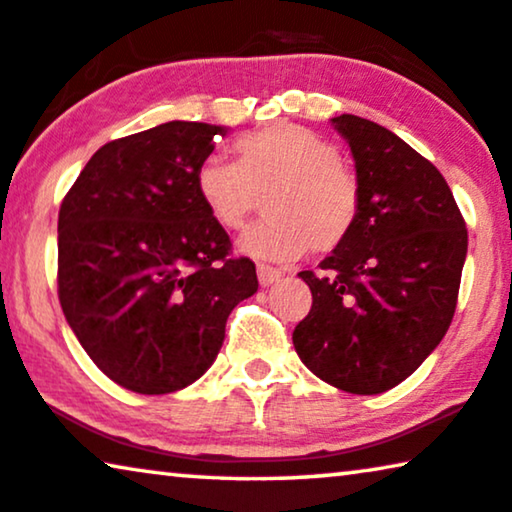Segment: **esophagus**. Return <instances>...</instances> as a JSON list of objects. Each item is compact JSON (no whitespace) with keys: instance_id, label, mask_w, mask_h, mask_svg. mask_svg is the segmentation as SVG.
Returning a JSON list of instances; mask_svg holds the SVG:
<instances>
[{"instance_id":"34e87169","label":"esophagus","mask_w":512,"mask_h":512,"mask_svg":"<svg viewBox=\"0 0 512 512\" xmlns=\"http://www.w3.org/2000/svg\"><path fill=\"white\" fill-rule=\"evenodd\" d=\"M280 276H283V271L280 269H273L269 264H257V278H259V285L262 287H269L273 283H278Z\"/></svg>"}]
</instances>
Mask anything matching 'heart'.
Returning <instances> with one entry per match:
<instances>
[{
    "label": "heart",
    "mask_w": 512,
    "mask_h": 512,
    "mask_svg": "<svg viewBox=\"0 0 512 512\" xmlns=\"http://www.w3.org/2000/svg\"><path fill=\"white\" fill-rule=\"evenodd\" d=\"M239 162L208 155L194 171L199 199L225 229H241L266 197L269 218L243 232L239 248L257 259L331 253L362 211L357 176L334 143L290 122L236 141Z\"/></svg>",
    "instance_id": "1"
}]
</instances>
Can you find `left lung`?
<instances>
[{
    "label": "left lung",
    "mask_w": 512,
    "mask_h": 512,
    "mask_svg": "<svg viewBox=\"0 0 512 512\" xmlns=\"http://www.w3.org/2000/svg\"><path fill=\"white\" fill-rule=\"evenodd\" d=\"M362 211L352 234L301 271L313 306L294 327V350L325 383L380 394L427 359L455 315L469 248L466 222L434 164L376 122L343 113Z\"/></svg>",
    "instance_id": "8db88e82"
}]
</instances>
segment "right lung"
Instances as JSON below:
<instances>
[{
	"label": "right lung",
	"instance_id": "right-lung-1",
	"mask_svg": "<svg viewBox=\"0 0 512 512\" xmlns=\"http://www.w3.org/2000/svg\"><path fill=\"white\" fill-rule=\"evenodd\" d=\"M227 129L174 120L106 143L62 199L57 294L71 331L113 383L169 394L204 376L229 313L257 292L255 264L194 185Z\"/></svg>",
	"mask_w": 512,
	"mask_h": 512
}]
</instances>
